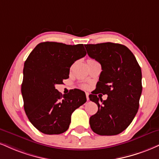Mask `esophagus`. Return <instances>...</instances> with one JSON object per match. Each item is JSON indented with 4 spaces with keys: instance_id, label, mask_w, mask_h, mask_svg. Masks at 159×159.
<instances>
[{
    "instance_id": "esophagus-1",
    "label": "esophagus",
    "mask_w": 159,
    "mask_h": 159,
    "mask_svg": "<svg viewBox=\"0 0 159 159\" xmlns=\"http://www.w3.org/2000/svg\"><path fill=\"white\" fill-rule=\"evenodd\" d=\"M86 97H87V100L89 101V93H86Z\"/></svg>"
}]
</instances>
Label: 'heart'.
I'll use <instances>...</instances> for the list:
<instances>
[{
    "label": "heart",
    "instance_id": "b5f03b06",
    "mask_svg": "<svg viewBox=\"0 0 159 159\" xmlns=\"http://www.w3.org/2000/svg\"><path fill=\"white\" fill-rule=\"evenodd\" d=\"M88 61H93V60H91V59H89V60H88ZM84 87H87V86L84 85Z\"/></svg>",
    "mask_w": 159,
    "mask_h": 159
}]
</instances>
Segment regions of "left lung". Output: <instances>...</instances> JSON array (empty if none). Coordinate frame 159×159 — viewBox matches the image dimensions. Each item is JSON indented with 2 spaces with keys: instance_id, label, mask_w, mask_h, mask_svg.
Here are the masks:
<instances>
[{
  "instance_id": "left-lung-1",
  "label": "left lung",
  "mask_w": 159,
  "mask_h": 159,
  "mask_svg": "<svg viewBox=\"0 0 159 159\" xmlns=\"http://www.w3.org/2000/svg\"><path fill=\"white\" fill-rule=\"evenodd\" d=\"M84 46L88 55L100 63L102 69L96 89L89 95L98 107L89 118L90 127L100 135H118L127 129L139 110L142 92L141 67L124 45L107 42ZM99 93L107 94V100L98 97Z\"/></svg>"
}]
</instances>
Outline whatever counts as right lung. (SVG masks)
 I'll list each match as a JSON object with an SVG mask.
<instances>
[{"mask_svg":"<svg viewBox=\"0 0 159 159\" xmlns=\"http://www.w3.org/2000/svg\"><path fill=\"white\" fill-rule=\"evenodd\" d=\"M86 54L83 44L47 41L38 43L25 61L21 84L24 110L41 133H64L70 127L72 112L87 101L81 89H72L63 95L55 89V85L69 78L72 64Z\"/></svg>","mask_w":159,"mask_h":159,"instance_id":"1","label":"right lung"}]
</instances>
